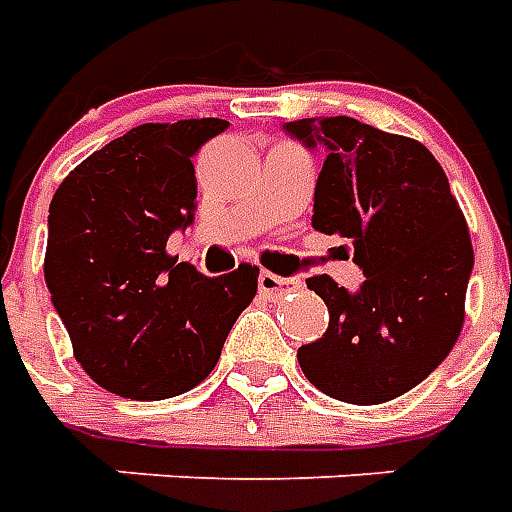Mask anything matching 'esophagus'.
Segmentation results:
<instances>
[{
    "instance_id": "esophagus-1",
    "label": "esophagus",
    "mask_w": 512,
    "mask_h": 512,
    "mask_svg": "<svg viewBox=\"0 0 512 512\" xmlns=\"http://www.w3.org/2000/svg\"><path fill=\"white\" fill-rule=\"evenodd\" d=\"M257 288H260L263 296H282V293H288V290L301 288V279L277 277V274H271V271H260V277H257Z\"/></svg>"
}]
</instances>
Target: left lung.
<instances>
[{"label":"left lung","mask_w":512,"mask_h":512,"mask_svg":"<svg viewBox=\"0 0 512 512\" xmlns=\"http://www.w3.org/2000/svg\"><path fill=\"white\" fill-rule=\"evenodd\" d=\"M285 131L315 150L312 227L354 244L365 282L351 293L310 277L329 307L321 340L299 365L323 395L376 406L414 389L450 354L474 266L469 227L428 147L354 117H304Z\"/></svg>","instance_id":"obj_1"}]
</instances>
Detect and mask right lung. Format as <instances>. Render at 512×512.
<instances>
[{"instance_id": "right-lung-1", "label": "right lung", "mask_w": 512, "mask_h": 512, "mask_svg": "<svg viewBox=\"0 0 512 512\" xmlns=\"http://www.w3.org/2000/svg\"><path fill=\"white\" fill-rule=\"evenodd\" d=\"M219 117L145 123L84 158L49 205L46 285L84 373L131 400H164L208 378L257 266L205 277L167 255L197 211L191 156Z\"/></svg>"}]
</instances>
